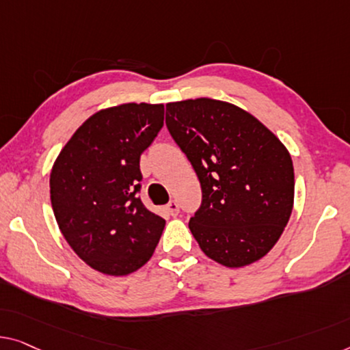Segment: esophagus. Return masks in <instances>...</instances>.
<instances>
[{
    "instance_id": "34e87169",
    "label": "esophagus",
    "mask_w": 350,
    "mask_h": 350,
    "mask_svg": "<svg viewBox=\"0 0 350 350\" xmlns=\"http://www.w3.org/2000/svg\"><path fill=\"white\" fill-rule=\"evenodd\" d=\"M166 212H168L170 215L176 217L177 213H179V204H177L176 201H170L168 204H166Z\"/></svg>"
}]
</instances>
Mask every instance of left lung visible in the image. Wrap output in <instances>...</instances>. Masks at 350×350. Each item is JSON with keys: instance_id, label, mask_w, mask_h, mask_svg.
Returning <instances> with one entry per match:
<instances>
[{"instance_id": "obj_1", "label": "left lung", "mask_w": 350, "mask_h": 350, "mask_svg": "<svg viewBox=\"0 0 350 350\" xmlns=\"http://www.w3.org/2000/svg\"><path fill=\"white\" fill-rule=\"evenodd\" d=\"M166 127L200 179L189 228L207 258L237 269L264 258L294 206L286 146L253 114L215 98L166 103Z\"/></svg>"}]
</instances>
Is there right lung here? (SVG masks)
Here are the masks:
<instances>
[{"label":"right lung","mask_w":350,"mask_h":350,"mask_svg":"<svg viewBox=\"0 0 350 350\" xmlns=\"http://www.w3.org/2000/svg\"><path fill=\"white\" fill-rule=\"evenodd\" d=\"M161 103H122L94 113L50 173L55 218L70 248L97 272L124 276L148 262L165 220L138 198L139 157L163 127Z\"/></svg>","instance_id":"obj_1"}]
</instances>
